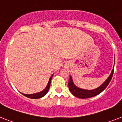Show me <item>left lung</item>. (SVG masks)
Segmentation results:
<instances>
[{
  "label": "left lung",
  "mask_w": 122,
  "mask_h": 122,
  "mask_svg": "<svg viewBox=\"0 0 122 122\" xmlns=\"http://www.w3.org/2000/svg\"><path fill=\"white\" fill-rule=\"evenodd\" d=\"M113 71H114V67L112 69V71L110 74V76L108 77L107 80L104 82L103 84L101 85L99 87L94 90H84L77 87L75 86V85L74 84L73 82L72 81V78L70 76L69 82H68V86H69V89L70 90L71 92L72 93L74 96H76L77 97L80 98V99H87V98L97 96V95L102 92V91L107 87L108 84L110 83V81L112 78V76H113Z\"/></svg>",
  "instance_id": "8db88e82"
}]
</instances>
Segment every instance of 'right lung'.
<instances>
[{
  "label": "right lung",
  "mask_w": 122,
  "mask_h": 122,
  "mask_svg": "<svg viewBox=\"0 0 122 122\" xmlns=\"http://www.w3.org/2000/svg\"><path fill=\"white\" fill-rule=\"evenodd\" d=\"M52 77H53V75H52L51 76V77H50L46 87L43 91L40 92L36 93V94H23V96H26V97H27L28 98H30V99H39V98H41L42 97H43L44 96H45L46 94H47V92H48V90L49 89H50V84H51V81Z\"/></svg>",
  "instance_id": "add662e5"
}]
</instances>
